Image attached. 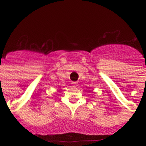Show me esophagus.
Returning <instances> with one entry per match:
<instances>
[{"label": "esophagus", "mask_w": 146, "mask_h": 146, "mask_svg": "<svg viewBox=\"0 0 146 146\" xmlns=\"http://www.w3.org/2000/svg\"><path fill=\"white\" fill-rule=\"evenodd\" d=\"M72 85H73V87L77 86V82H72Z\"/></svg>", "instance_id": "1"}]
</instances>
